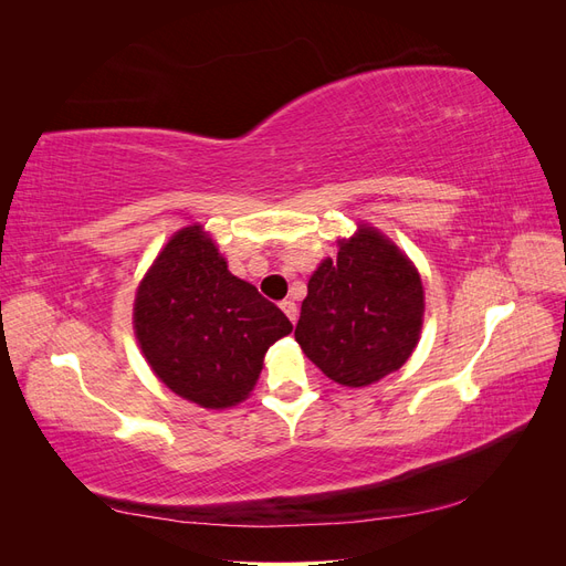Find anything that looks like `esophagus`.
<instances>
[{
  "mask_svg": "<svg viewBox=\"0 0 566 566\" xmlns=\"http://www.w3.org/2000/svg\"><path fill=\"white\" fill-rule=\"evenodd\" d=\"M281 310L285 312V316H287L290 321H293V323L297 321V304H295L293 300H283V302H281Z\"/></svg>",
  "mask_w": 566,
  "mask_h": 566,
  "instance_id": "1",
  "label": "esophagus"
}]
</instances>
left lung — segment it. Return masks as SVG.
<instances>
[{
  "label": "left lung",
  "mask_w": 566,
  "mask_h": 566,
  "mask_svg": "<svg viewBox=\"0 0 566 566\" xmlns=\"http://www.w3.org/2000/svg\"><path fill=\"white\" fill-rule=\"evenodd\" d=\"M422 283L399 248L373 227L339 241L306 285L295 328L302 352L345 387H366L399 370L422 328Z\"/></svg>",
  "instance_id": "8db88e82"
}]
</instances>
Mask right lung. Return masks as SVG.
Returning a JSON list of instances; mask_svg holds the SVG:
<instances>
[{
  "mask_svg": "<svg viewBox=\"0 0 566 566\" xmlns=\"http://www.w3.org/2000/svg\"><path fill=\"white\" fill-rule=\"evenodd\" d=\"M134 331L169 389L202 408H227L252 391L266 349L293 323L233 276L200 227H186L142 281Z\"/></svg>",
  "mask_w": 566,
  "mask_h": 566,
  "instance_id": "1",
  "label": "right lung"
}]
</instances>
